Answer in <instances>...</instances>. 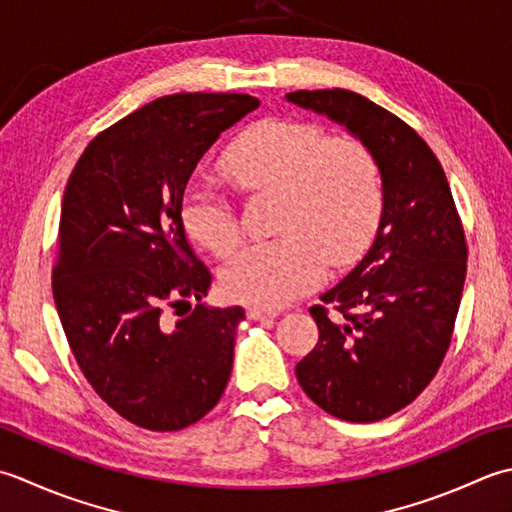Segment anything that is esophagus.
<instances>
[{
  "label": "esophagus",
  "instance_id": "1",
  "mask_svg": "<svg viewBox=\"0 0 512 512\" xmlns=\"http://www.w3.org/2000/svg\"><path fill=\"white\" fill-rule=\"evenodd\" d=\"M278 311H269L265 307H258V305H249L247 307V318L249 320H269V318H276Z\"/></svg>",
  "mask_w": 512,
  "mask_h": 512
}]
</instances>
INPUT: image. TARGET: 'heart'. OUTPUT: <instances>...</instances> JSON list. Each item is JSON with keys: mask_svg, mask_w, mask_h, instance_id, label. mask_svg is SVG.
<instances>
[{"mask_svg": "<svg viewBox=\"0 0 512 512\" xmlns=\"http://www.w3.org/2000/svg\"><path fill=\"white\" fill-rule=\"evenodd\" d=\"M223 172L245 196L274 192V241L245 247L223 269L229 296L278 309L314 291L327 263L349 267L367 252L384 214L378 156L358 137H327L318 123L269 117L238 134ZM181 218L198 245L229 256L243 241V221L223 190L192 183Z\"/></svg>", "mask_w": 512, "mask_h": 512, "instance_id": "1", "label": "heart"}]
</instances>
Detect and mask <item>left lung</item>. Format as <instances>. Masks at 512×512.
Instances as JSON below:
<instances>
[{"mask_svg": "<svg viewBox=\"0 0 512 512\" xmlns=\"http://www.w3.org/2000/svg\"><path fill=\"white\" fill-rule=\"evenodd\" d=\"M287 99L347 125L382 165L378 236L362 263L309 309L318 342L296 364L302 391L322 411L378 422L429 387L451 347L468 258L462 218L437 156L393 112L340 88Z\"/></svg>", "mask_w": 512, "mask_h": 512, "instance_id": "1", "label": "left lung"}]
</instances>
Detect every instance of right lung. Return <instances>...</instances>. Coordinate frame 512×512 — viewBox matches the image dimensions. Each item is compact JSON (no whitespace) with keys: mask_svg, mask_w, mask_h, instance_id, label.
Wrapping results in <instances>:
<instances>
[{"mask_svg":"<svg viewBox=\"0 0 512 512\" xmlns=\"http://www.w3.org/2000/svg\"><path fill=\"white\" fill-rule=\"evenodd\" d=\"M258 103L236 92L161 97L99 132L68 179L57 314L90 387L141 429L181 431L227 387L245 311L201 305L212 274L187 243L181 198L218 134ZM181 306L188 316L174 321Z\"/></svg>","mask_w":512,"mask_h":512,"instance_id":"1","label":"right lung"}]
</instances>
